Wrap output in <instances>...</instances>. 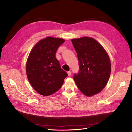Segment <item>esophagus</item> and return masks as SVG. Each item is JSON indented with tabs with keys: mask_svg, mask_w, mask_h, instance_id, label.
<instances>
[{
	"mask_svg": "<svg viewBox=\"0 0 132 132\" xmlns=\"http://www.w3.org/2000/svg\"><path fill=\"white\" fill-rule=\"evenodd\" d=\"M67 73H68V76H70V75H71V74L70 71H68Z\"/></svg>",
	"mask_w": 132,
	"mask_h": 132,
	"instance_id": "1",
	"label": "esophagus"
}]
</instances>
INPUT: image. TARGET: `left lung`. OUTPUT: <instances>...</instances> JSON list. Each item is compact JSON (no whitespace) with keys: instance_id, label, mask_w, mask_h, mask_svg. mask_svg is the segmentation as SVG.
Masks as SVG:
<instances>
[{"instance_id":"1","label":"left lung","mask_w":132,"mask_h":132,"mask_svg":"<svg viewBox=\"0 0 132 132\" xmlns=\"http://www.w3.org/2000/svg\"><path fill=\"white\" fill-rule=\"evenodd\" d=\"M77 52L79 71L74 80L78 89L87 96L101 92L111 74V62L103 47L95 39L83 37L71 39Z\"/></svg>"}]
</instances>
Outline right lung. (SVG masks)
Wrapping results in <instances>:
<instances>
[{
  "instance_id": "1",
  "label": "right lung",
  "mask_w": 132,
  "mask_h": 132,
  "mask_svg": "<svg viewBox=\"0 0 132 132\" xmlns=\"http://www.w3.org/2000/svg\"><path fill=\"white\" fill-rule=\"evenodd\" d=\"M65 40L47 37L32 50L26 62V74L33 88L43 96L53 94L62 87L68 74L60 65L55 53Z\"/></svg>"
}]
</instances>
